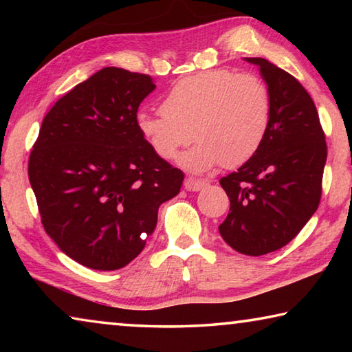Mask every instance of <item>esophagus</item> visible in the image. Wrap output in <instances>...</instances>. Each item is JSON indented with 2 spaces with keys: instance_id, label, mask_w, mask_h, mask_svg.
<instances>
[{
  "instance_id": "esophagus-1",
  "label": "esophagus",
  "mask_w": 352,
  "mask_h": 352,
  "mask_svg": "<svg viewBox=\"0 0 352 352\" xmlns=\"http://www.w3.org/2000/svg\"><path fill=\"white\" fill-rule=\"evenodd\" d=\"M206 184H208L206 180H200V178L188 177L186 180H184V189H186V190H194V192H197V190L204 189Z\"/></svg>"
}]
</instances>
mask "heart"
I'll list each match as a JSON object with an SVG mask.
<instances>
[{"label": "heart", "instance_id": "heart-1", "mask_svg": "<svg viewBox=\"0 0 352 352\" xmlns=\"http://www.w3.org/2000/svg\"><path fill=\"white\" fill-rule=\"evenodd\" d=\"M162 109L140 111L135 121L160 158L174 160L195 136L197 144L182 158L188 170L204 172L220 163L236 168L253 158L265 140L272 94L258 76L211 69L172 85Z\"/></svg>", "mask_w": 352, "mask_h": 352}]
</instances>
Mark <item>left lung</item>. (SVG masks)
<instances>
[{
  "instance_id": "8db88e82",
  "label": "left lung",
  "mask_w": 352,
  "mask_h": 352,
  "mask_svg": "<svg viewBox=\"0 0 352 352\" xmlns=\"http://www.w3.org/2000/svg\"><path fill=\"white\" fill-rule=\"evenodd\" d=\"M245 60L269 87L272 119L254 157L220 178L230 212L219 233L236 252L262 256L287 245L317 211L327 147L305 87L265 58Z\"/></svg>"
}]
</instances>
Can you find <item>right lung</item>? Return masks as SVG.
<instances>
[{"label":"right lung","instance_id":"add662e5","mask_svg":"<svg viewBox=\"0 0 352 352\" xmlns=\"http://www.w3.org/2000/svg\"><path fill=\"white\" fill-rule=\"evenodd\" d=\"M155 90L151 76L107 67L47 111L28 174L45 231L93 270H118L144 248L158 208L184 174L160 158L136 129Z\"/></svg>","mask_w":352,"mask_h":352}]
</instances>
